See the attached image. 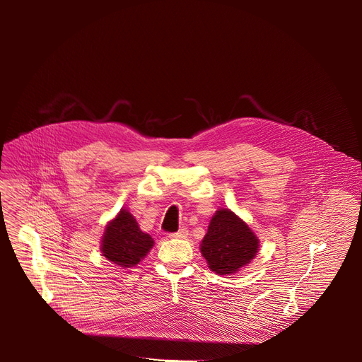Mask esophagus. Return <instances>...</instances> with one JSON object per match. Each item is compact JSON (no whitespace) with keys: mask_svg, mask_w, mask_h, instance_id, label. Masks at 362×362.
<instances>
[{"mask_svg":"<svg viewBox=\"0 0 362 362\" xmlns=\"http://www.w3.org/2000/svg\"><path fill=\"white\" fill-rule=\"evenodd\" d=\"M187 235H189V230H187L186 228H183V229L175 232V233H170L169 236H170L172 239H185V238H187Z\"/></svg>","mask_w":362,"mask_h":362,"instance_id":"1","label":"esophagus"}]
</instances>
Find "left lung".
Masks as SVG:
<instances>
[{
  "instance_id": "1",
  "label": "left lung",
  "mask_w": 362,
  "mask_h": 362,
  "mask_svg": "<svg viewBox=\"0 0 362 362\" xmlns=\"http://www.w3.org/2000/svg\"><path fill=\"white\" fill-rule=\"evenodd\" d=\"M257 247L259 239L229 209L216 211L200 243L209 269L218 275H232L250 264Z\"/></svg>"
}]
</instances>
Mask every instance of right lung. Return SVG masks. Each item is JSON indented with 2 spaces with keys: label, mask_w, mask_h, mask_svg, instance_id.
I'll list each match as a JSON object with an SVG mask.
<instances>
[{
  "label": "right lung",
  "mask_w": 362,
  "mask_h": 362,
  "mask_svg": "<svg viewBox=\"0 0 362 362\" xmlns=\"http://www.w3.org/2000/svg\"><path fill=\"white\" fill-rule=\"evenodd\" d=\"M153 243L151 236L140 230L134 216L122 209L106 226L101 253L117 267L133 268L150 252Z\"/></svg>",
  "instance_id": "1"
}]
</instances>
